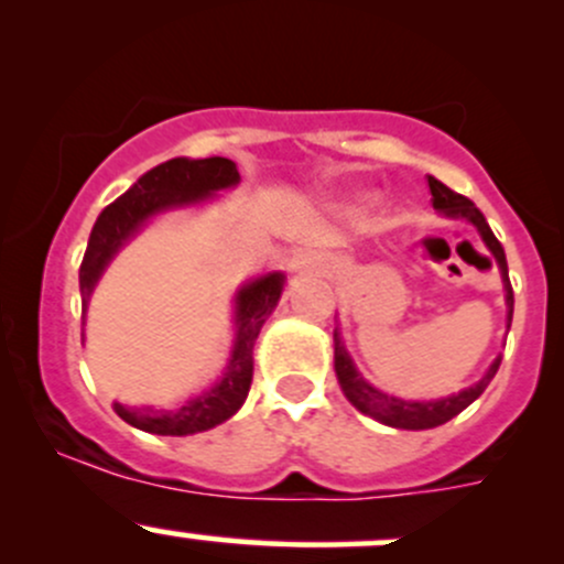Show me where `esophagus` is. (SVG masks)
<instances>
[{"label":"esophagus","mask_w":564,"mask_h":564,"mask_svg":"<svg viewBox=\"0 0 564 564\" xmlns=\"http://www.w3.org/2000/svg\"><path fill=\"white\" fill-rule=\"evenodd\" d=\"M316 264H318V256L311 253V250H297V253L292 256L294 272H308V270H314Z\"/></svg>","instance_id":"1"}]
</instances>
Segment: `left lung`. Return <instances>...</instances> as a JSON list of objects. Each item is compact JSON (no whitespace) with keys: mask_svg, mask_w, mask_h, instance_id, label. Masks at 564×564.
<instances>
[{"mask_svg":"<svg viewBox=\"0 0 564 564\" xmlns=\"http://www.w3.org/2000/svg\"><path fill=\"white\" fill-rule=\"evenodd\" d=\"M429 187H431V202H434V207L440 209V213L451 215V218H466L469 224L477 226V231H480L482 240H486L488 250H491L494 259H497V264H499V270H502L505 289H508V308H510L508 324H510L513 322V289H510V281H508V259H505L502 242L494 237L491 226L486 224L482 213L469 202V198L460 196V193H456V191H451V187L442 185V182L434 180V176H429ZM499 362L502 360L497 357V360H494V366L488 368L486 377H482L477 384H471V388L460 390L458 395L442 398V401H401V398L384 395V392L371 388V384H368L366 379L357 373V368L351 366L349 355H346L344 344H340L338 333H335V373H338V382H340V388H344L346 398H349V401L355 403L362 414H371L373 420H379V423H384V425H392V429L423 431V429H436V425L453 420L458 412H464V409L469 406V403L475 401L482 390L488 388V382H491L494 373H497Z\"/></svg>","mask_w":564,"mask_h":564,"instance_id":"8db88e82","label":"left lung"}]
</instances>
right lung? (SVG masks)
Segmentation results:
<instances>
[{
    "label": "right lung",
    "mask_w": 564,
    "mask_h": 564,
    "mask_svg": "<svg viewBox=\"0 0 564 564\" xmlns=\"http://www.w3.org/2000/svg\"><path fill=\"white\" fill-rule=\"evenodd\" d=\"M240 182L237 163L229 158H202V161H187V158H174V161L161 163L139 176L128 193L100 213L95 220L93 235H89L87 253H84L82 270H78V283H82V303L87 308L89 294L98 283L100 272L111 261V256L139 231L147 218L163 209L182 207V204H196L213 196L215 191H224ZM283 292V275L259 278L248 283L237 294V340L231 351L229 368L224 379L213 390L202 392L198 398L187 401L185 406L166 412V409H128L113 403L119 417L124 423L135 425L141 431L161 436H187L198 434L220 425L229 420L242 401L248 398L250 382H253V344L259 338L261 324L272 314Z\"/></svg>",
    "instance_id": "add662e5"
}]
</instances>
